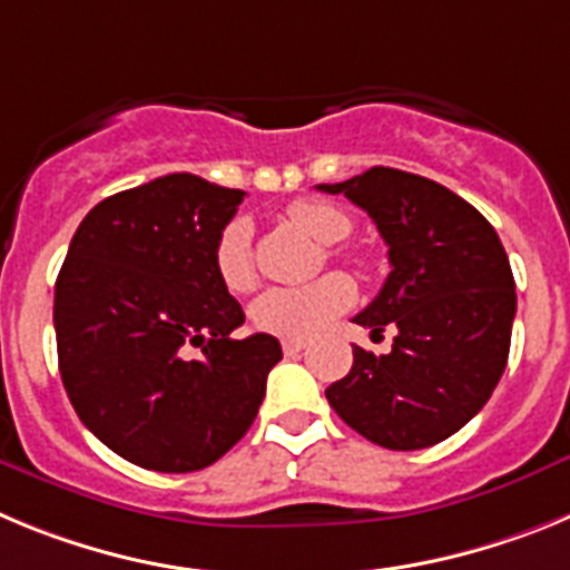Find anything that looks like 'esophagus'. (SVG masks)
<instances>
[{"instance_id": "34e87169", "label": "esophagus", "mask_w": 570, "mask_h": 570, "mask_svg": "<svg viewBox=\"0 0 570 570\" xmlns=\"http://www.w3.org/2000/svg\"><path fill=\"white\" fill-rule=\"evenodd\" d=\"M305 347H308V342L305 340H282V351H285V356L302 354Z\"/></svg>"}]
</instances>
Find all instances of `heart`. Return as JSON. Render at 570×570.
Returning a JSON list of instances; mask_svg holds the SVG:
<instances>
[{"label":"heart","instance_id":"b5f03b06","mask_svg":"<svg viewBox=\"0 0 570 570\" xmlns=\"http://www.w3.org/2000/svg\"><path fill=\"white\" fill-rule=\"evenodd\" d=\"M294 228L305 230L311 239L322 245H334L351 234V219L340 208L328 203H311L299 199L285 210ZM334 256H342L334 250ZM216 274L223 285L234 294H245L256 285L254 254H250V228L248 223L234 219L223 228L214 248ZM354 302V285L340 274L322 276L308 285H279L268 288L250 305V322L256 328L282 340H308L325 331L347 305Z\"/></svg>","mask_w":570,"mask_h":570}]
</instances>
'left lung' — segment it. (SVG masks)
<instances>
[{
	"label": "left lung",
	"instance_id": "1",
	"mask_svg": "<svg viewBox=\"0 0 570 570\" xmlns=\"http://www.w3.org/2000/svg\"><path fill=\"white\" fill-rule=\"evenodd\" d=\"M320 190L345 194L376 223L391 274L354 322L396 328L387 354L354 347L325 396L376 445H436L480 414L505 371L517 294L500 236L454 190L407 170L371 168Z\"/></svg>",
	"mask_w": 570,
	"mask_h": 570
}]
</instances>
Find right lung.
I'll list each match as a JSON object with an SVG mask.
<instances>
[{"label": "right lung", "mask_w": 570, "mask_h": 570, "mask_svg": "<svg viewBox=\"0 0 570 570\" xmlns=\"http://www.w3.org/2000/svg\"><path fill=\"white\" fill-rule=\"evenodd\" d=\"M245 190L168 174L90 210L57 276L59 374L90 434L148 471L214 465L248 434L271 334L230 340L245 322L214 265L216 239ZM188 346L204 354L188 357Z\"/></svg>", "instance_id": "right-lung-1"}]
</instances>
